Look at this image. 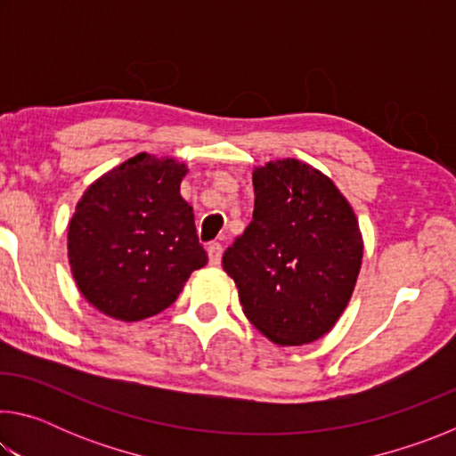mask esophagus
Returning a JSON list of instances; mask_svg holds the SVG:
<instances>
[{"label": "esophagus", "instance_id": "obj_1", "mask_svg": "<svg viewBox=\"0 0 456 456\" xmlns=\"http://www.w3.org/2000/svg\"><path fill=\"white\" fill-rule=\"evenodd\" d=\"M207 256H209V264L211 265H219L221 264V256H223L221 243H211L209 247H207Z\"/></svg>", "mask_w": 456, "mask_h": 456}]
</instances>
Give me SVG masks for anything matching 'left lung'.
I'll return each mask as SVG.
<instances>
[{
	"mask_svg": "<svg viewBox=\"0 0 456 456\" xmlns=\"http://www.w3.org/2000/svg\"><path fill=\"white\" fill-rule=\"evenodd\" d=\"M256 207L223 253L243 314L280 346H302L334 328L362 265L352 207L326 175L296 159L253 171Z\"/></svg>",
	"mask_w": 456,
	"mask_h": 456,
	"instance_id": "left-lung-1",
	"label": "left lung"
}]
</instances>
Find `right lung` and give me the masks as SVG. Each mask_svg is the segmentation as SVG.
<instances>
[{
    "mask_svg": "<svg viewBox=\"0 0 456 456\" xmlns=\"http://www.w3.org/2000/svg\"><path fill=\"white\" fill-rule=\"evenodd\" d=\"M187 165L141 152L84 191L68 227V259L98 312L138 322L167 310L207 264L192 207L181 197Z\"/></svg>",
    "mask_w": 456,
    "mask_h": 456,
    "instance_id": "obj_1",
    "label": "right lung"
}]
</instances>
